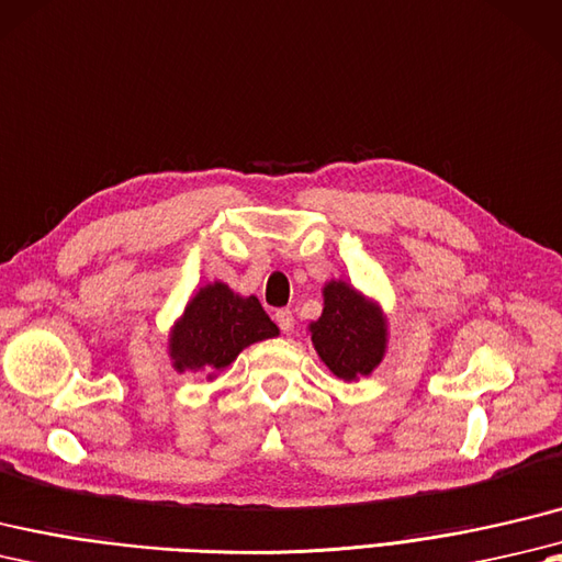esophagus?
<instances>
[{
    "label": "esophagus",
    "instance_id": "34e87169",
    "mask_svg": "<svg viewBox=\"0 0 562 562\" xmlns=\"http://www.w3.org/2000/svg\"><path fill=\"white\" fill-rule=\"evenodd\" d=\"M276 321H278L280 330H282L284 335H290V333L294 330V316H292L290 308H280V311L276 313Z\"/></svg>",
    "mask_w": 562,
    "mask_h": 562
}]
</instances>
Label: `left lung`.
<instances>
[{
  "instance_id": "1",
  "label": "left lung",
  "mask_w": 562,
  "mask_h": 562,
  "mask_svg": "<svg viewBox=\"0 0 562 562\" xmlns=\"http://www.w3.org/2000/svg\"><path fill=\"white\" fill-rule=\"evenodd\" d=\"M308 333L321 361L345 383L371 375L385 357L387 321L381 306L342 280L323 286V313Z\"/></svg>"
}]
</instances>
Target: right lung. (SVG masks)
<instances>
[{"mask_svg":"<svg viewBox=\"0 0 562 562\" xmlns=\"http://www.w3.org/2000/svg\"><path fill=\"white\" fill-rule=\"evenodd\" d=\"M280 335L256 296L234 294L225 282H211L191 296L169 333V359L184 373L215 378L254 342Z\"/></svg>","mask_w":562,"mask_h":562,"instance_id":"add662e5","label":"right lung"}]
</instances>
